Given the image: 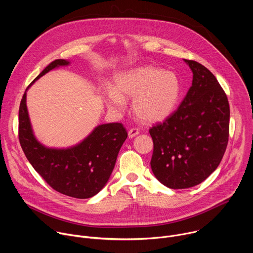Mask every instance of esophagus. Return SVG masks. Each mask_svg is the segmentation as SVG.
Returning <instances> with one entry per match:
<instances>
[{
	"label": "esophagus",
	"mask_w": 253,
	"mask_h": 253,
	"mask_svg": "<svg viewBox=\"0 0 253 253\" xmlns=\"http://www.w3.org/2000/svg\"><path fill=\"white\" fill-rule=\"evenodd\" d=\"M139 134V129L138 128H131L129 131H128V136L129 138H133L135 136H137Z\"/></svg>",
	"instance_id": "esophagus-1"
}]
</instances>
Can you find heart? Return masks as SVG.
Wrapping results in <instances>:
<instances>
[{"label":"heart","mask_w":253,"mask_h":253,"mask_svg":"<svg viewBox=\"0 0 253 253\" xmlns=\"http://www.w3.org/2000/svg\"><path fill=\"white\" fill-rule=\"evenodd\" d=\"M181 95V82L172 71L155 66L133 68L118 74L115 86H106L103 99L114 111H122L126 100L133 98V111L144 123L167 119L175 110Z\"/></svg>","instance_id":"b5f03b06"}]
</instances>
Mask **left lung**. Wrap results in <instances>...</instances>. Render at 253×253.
<instances>
[{
  "instance_id": "left-lung-1",
  "label": "left lung",
  "mask_w": 253,
  "mask_h": 253,
  "mask_svg": "<svg viewBox=\"0 0 253 253\" xmlns=\"http://www.w3.org/2000/svg\"><path fill=\"white\" fill-rule=\"evenodd\" d=\"M184 62L193 73L191 87L178 109L149 130L151 169L172 189L203 182L218 167L229 136V104L217 79L200 63Z\"/></svg>"
}]
</instances>
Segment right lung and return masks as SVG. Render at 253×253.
<instances>
[{
  "instance_id": "1",
  "label": "right lung",
  "mask_w": 253,
  "mask_h": 253,
  "mask_svg": "<svg viewBox=\"0 0 253 253\" xmlns=\"http://www.w3.org/2000/svg\"><path fill=\"white\" fill-rule=\"evenodd\" d=\"M70 62L50 63L26 89L19 109L21 147L34 169L56 191L74 198H90L103 189L114 169L128 134L121 123L98 125L80 143L68 148L47 147L35 137L27 108V90L49 71Z\"/></svg>"
}]
</instances>
